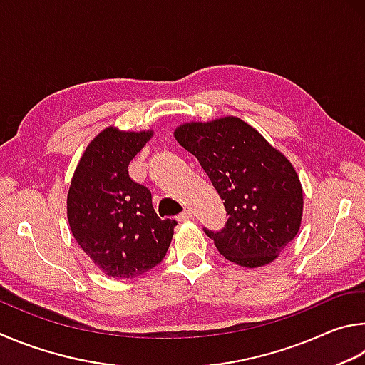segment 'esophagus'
Wrapping results in <instances>:
<instances>
[{
  "label": "esophagus",
  "mask_w": 365,
  "mask_h": 365,
  "mask_svg": "<svg viewBox=\"0 0 365 365\" xmlns=\"http://www.w3.org/2000/svg\"><path fill=\"white\" fill-rule=\"evenodd\" d=\"M192 218H194V213L190 212V210H184V212L178 216V221L184 222V221H189V220H192Z\"/></svg>",
  "instance_id": "obj_1"
}]
</instances>
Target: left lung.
I'll return each mask as SVG.
<instances>
[{
	"instance_id": "left-lung-1",
	"label": "left lung",
	"mask_w": 365,
	"mask_h": 365,
	"mask_svg": "<svg viewBox=\"0 0 365 365\" xmlns=\"http://www.w3.org/2000/svg\"><path fill=\"white\" fill-rule=\"evenodd\" d=\"M175 138L225 200L226 226L216 232L203 227L218 252L244 267L276 259L303 216V189L289 160L235 117L181 125Z\"/></svg>"
}]
</instances>
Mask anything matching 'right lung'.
Returning a JSON list of instances; mask_svg holds the SVG:
<instances>
[{
	"instance_id": "add662e5",
	"label": "right lung",
	"mask_w": 365,
	"mask_h": 365,
	"mask_svg": "<svg viewBox=\"0 0 365 365\" xmlns=\"http://www.w3.org/2000/svg\"><path fill=\"white\" fill-rule=\"evenodd\" d=\"M152 131L107 128L86 147L67 197L72 234L93 263L110 277L133 279L162 263L175 220H160L152 194L133 181L128 165Z\"/></svg>"
}]
</instances>
